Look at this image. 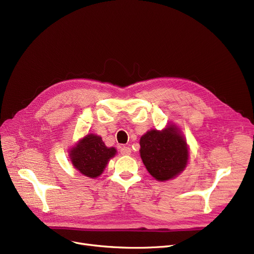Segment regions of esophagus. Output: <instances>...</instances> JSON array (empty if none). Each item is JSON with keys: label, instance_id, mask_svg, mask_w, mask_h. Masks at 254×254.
<instances>
[{"label": "esophagus", "instance_id": "34e87169", "mask_svg": "<svg viewBox=\"0 0 254 254\" xmlns=\"http://www.w3.org/2000/svg\"><path fill=\"white\" fill-rule=\"evenodd\" d=\"M131 152V149L129 147H127V146H124V147L120 148V154L122 155H129Z\"/></svg>", "mask_w": 254, "mask_h": 254}]
</instances>
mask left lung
Returning a JSON list of instances; mask_svg holds the SVG:
<instances>
[{"label":"left lung","mask_w":254,"mask_h":254,"mask_svg":"<svg viewBox=\"0 0 254 254\" xmlns=\"http://www.w3.org/2000/svg\"><path fill=\"white\" fill-rule=\"evenodd\" d=\"M140 155L149 174L157 181L175 178L189 162V148L178 127L151 129L140 139Z\"/></svg>","instance_id":"obj_1"}]
</instances>
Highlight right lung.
I'll return each mask as SVG.
<instances>
[{"label": "right lung", "mask_w": 254, "mask_h": 254, "mask_svg": "<svg viewBox=\"0 0 254 254\" xmlns=\"http://www.w3.org/2000/svg\"><path fill=\"white\" fill-rule=\"evenodd\" d=\"M69 154L75 169L86 177L97 178L116 154V149L107 147L100 136L88 134L79 140Z\"/></svg>", "instance_id": "obj_1"}]
</instances>
